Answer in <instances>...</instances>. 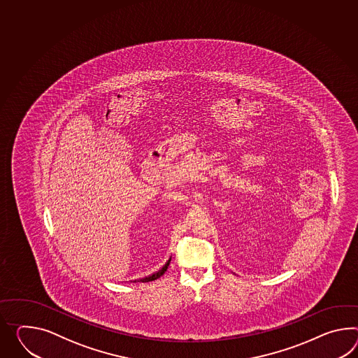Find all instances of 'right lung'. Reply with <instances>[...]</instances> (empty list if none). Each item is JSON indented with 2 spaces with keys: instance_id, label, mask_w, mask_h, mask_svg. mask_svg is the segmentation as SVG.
I'll return each mask as SVG.
<instances>
[{
  "instance_id": "1",
  "label": "right lung",
  "mask_w": 358,
  "mask_h": 358,
  "mask_svg": "<svg viewBox=\"0 0 358 358\" xmlns=\"http://www.w3.org/2000/svg\"><path fill=\"white\" fill-rule=\"evenodd\" d=\"M169 262H171V260H169ZM168 265H169V264L166 262V265H164V266H163V268H162L160 271H157V273H154V274H152V275L150 277V280H154V279H157L159 278V277H162V275H163V274L166 273V268H168Z\"/></svg>"
}]
</instances>
